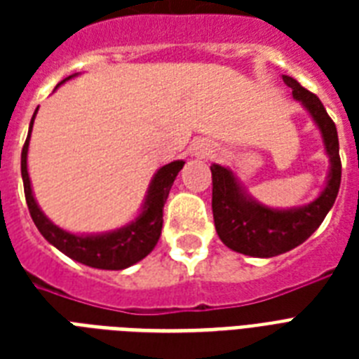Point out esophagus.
I'll list each match as a JSON object with an SVG mask.
<instances>
[{
    "label": "esophagus",
    "instance_id": "34e87169",
    "mask_svg": "<svg viewBox=\"0 0 359 359\" xmlns=\"http://www.w3.org/2000/svg\"><path fill=\"white\" fill-rule=\"evenodd\" d=\"M212 147L210 145H203L201 149H199V152L197 154H201V156H208V154H212Z\"/></svg>",
    "mask_w": 359,
    "mask_h": 359
}]
</instances>
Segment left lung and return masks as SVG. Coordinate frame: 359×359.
<instances>
[{
    "label": "left lung",
    "mask_w": 359,
    "mask_h": 359,
    "mask_svg": "<svg viewBox=\"0 0 359 359\" xmlns=\"http://www.w3.org/2000/svg\"><path fill=\"white\" fill-rule=\"evenodd\" d=\"M283 81L292 89V98L302 104L320 132L324 154L330 162L320 194L302 207H268L245 190L233 169L219 163L210 165L212 214L219 240L236 253L259 259L281 255L306 242L334 207L341 186L339 140L334 121L326 114L323 102L294 78L283 76Z\"/></svg>",
    "instance_id": "obj_1"
}]
</instances>
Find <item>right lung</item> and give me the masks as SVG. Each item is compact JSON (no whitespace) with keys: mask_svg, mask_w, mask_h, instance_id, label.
I'll use <instances>...</instances> for the list:
<instances>
[{"mask_svg":"<svg viewBox=\"0 0 359 359\" xmlns=\"http://www.w3.org/2000/svg\"><path fill=\"white\" fill-rule=\"evenodd\" d=\"M76 76H80V72L65 78L61 83H57V87ZM36 109L31 117L29 134H27L25 145L22 149V180H24L25 201H27V208H29L36 229L41 231V235L53 248H57L72 261L81 262L86 266L98 268V270H124V268L140 262L141 259H145L154 250V245L160 238L163 224V205H165V199H168L169 190H171L177 175L184 165V160H175V162L165 163L158 169L147 188L140 212L135 214L132 222L119 229L106 231V233H70V231L53 224L52 219L42 212V208L39 207V203L33 196L29 171H27V152H29L31 130L35 123Z\"/></svg>","mask_w":359,"mask_h":359,"instance_id":"add662e5","label":"right lung"}]
</instances>
